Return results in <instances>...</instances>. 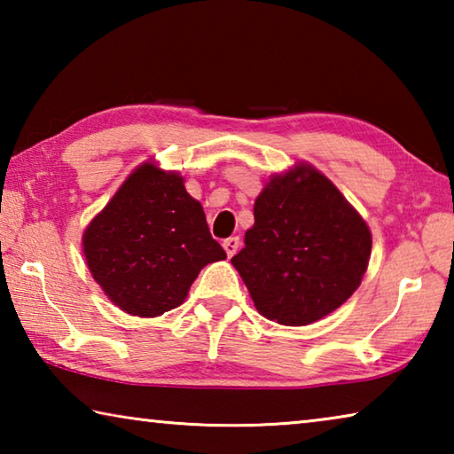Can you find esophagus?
Here are the masks:
<instances>
[{
    "instance_id": "1",
    "label": "esophagus",
    "mask_w": 454,
    "mask_h": 454,
    "mask_svg": "<svg viewBox=\"0 0 454 454\" xmlns=\"http://www.w3.org/2000/svg\"><path fill=\"white\" fill-rule=\"evenodd\" d=\"M222 246H224V250H226L228 258H232V256L236 254V252H238V246H240V238H238V236L226 238V240L222 242Z\"/></svg>"
}]
</instances>
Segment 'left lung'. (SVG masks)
I'll use <instances>...</instances> for the list:
<instances>
[{"label":"left lung","mask_w":454,"mask_h":454,"mask_svg":"<svg viewBox=\"0 0 454 454\" xmlns=\"http://www.w3.org/2000/svg\"><path fill=\"white\" fill-rule=\"evenodd\" d=\"M244 244L232 264L258 312L278 325L304 326L358 288L372 238L334 184L302 164L266 184Z\"/></svg>","instance_id":"left-lung-1"}]
</instances>
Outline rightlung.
Listing matches in <instances>:
<instances>
[{
  "mask_svg": "<svg viewBox=\"0 0 454 454\" xmlns=\"http://www.w3.org/2000/svg\"><path fill=\"white\" fill-rule=\"evenodd\" d=\"M83 254L107 298L134 317L180 306L200 270L226 258L184 180L153 164L137 168L91 220Z\"/></svg>",
  "mask_w": 454,
  "mask_h": 454,
  "instance_id": "add662e5",
  "label": "right lung"
}]
</instances>
